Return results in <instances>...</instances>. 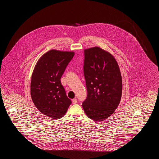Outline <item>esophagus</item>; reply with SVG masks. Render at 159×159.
Instances as JSON below:
<instances>
[{
	"label": "esophagus",
	"mask_w": 159,
	"mask_h": 159,
	"mask_svg": "<svg viewBox=\"0 0 159 159\" xmlns=\"http://www.w3.org/2000/svg\"><path fill=\"white\" fill-rule=\"evenodd\" d=\"M72 102L74 103V104H75V103H77V99H73V100H72Z\"/></svg>",
	"instance_id": "34e87169"
}]
</instances>
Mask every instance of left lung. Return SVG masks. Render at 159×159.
I'll use <instances>...</instances> for the list:
<instances>
[{
	"mask_svg": "<svg viewBox=\"0 0 159 159\" xmlns=\"http://www.w3.org/2000/svg\"><path fill=\"white\" fill-rule=\"evenodd\" d=\"M84 71L88 91L82 107L88 118L100 122L108 118L121 99L122 80L118 64L99 47L84 50Z\"/></svg>",
	"mask_w": 159,
	"mask_h": 159,
	"instance_id": "left-lung-1",
	"label": "left lung"
}]
</instances>
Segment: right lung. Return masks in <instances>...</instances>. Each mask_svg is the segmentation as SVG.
Wrapping results in <instances>:
<instances>
[{
	"mask_svg": "<svg viewBox=\"0 0 159 159\" xmlns=\"http://www.w3.org/2000/svg\"><path fill=\"white\" fill-rule=\"evenodd\" d=\"M75 52L52 49L41 57L35 65L30 82V95L43 114L61 118L71 103L61 84V77Z\"/></svg>",
	"mask_w": 159,
	"mask_h": 159,
	"instance_id": "right-lung-1",
	"label": "right lung"
}]
</instances>
